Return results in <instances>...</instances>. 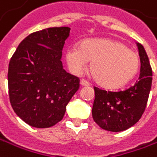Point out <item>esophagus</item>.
<instances>
[{
    "mask_svg": "<svg viewBox=\"0 0 157 157\" xmlns=\"http://www.w3.org/2000/svg\"><path fill=\"white\" fill-rule=\"evenodd\" d=\"M80 85H81V86H89L90 83H89L86 79L82 78V79H80Z\"/></svg>",
    "mask_w": 157,
    "mask_h": 157,
    "instance_id": "1",
    "label": "esophagus"
}]
</instances>
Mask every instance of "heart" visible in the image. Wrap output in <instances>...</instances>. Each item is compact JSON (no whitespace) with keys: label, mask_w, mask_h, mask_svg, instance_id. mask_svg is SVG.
Listing matches in <instances>:
<instances>
[{"label":"heart","mask_w":157,"mask_h":157,"mask_svg":"<svg viewBox=\"0 0 157 157\" xmlns=\"http://www.w3.org/2000/svg\"><path fill=\"white\" fill-rule=\"evenodd\" d=\"M67 62L71 70L81 74L90 64V73L103 87L115 89L124 86L137 74L139 57L124 43L111 39L86 40L80 47L67 51Z\"/></svg>","instance_id":"heart-1"}]
</instances>
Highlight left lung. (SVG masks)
<instances>
[{"label": "left lung", "mask_w": 157, "mask_h": 157, "mask_svg": "<svg viewBox=\"0 0 157 157\" xmlns=\"http://www.w3.org/2000/svg\"><path fill=\"white\" fill-rule=\"evenodd\" d=\"M141 61V73L136 83L125 90L111 91L94 87L95 99L92 118L102 128L122 131L136 124L145 111L152 87V67L149 58L140 43H137Z\"/></svg>", "instance_id": "left-lung-1"}]
</instances>
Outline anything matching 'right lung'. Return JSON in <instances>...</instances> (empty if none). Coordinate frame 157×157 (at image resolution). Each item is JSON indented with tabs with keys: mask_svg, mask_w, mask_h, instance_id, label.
Masks as SVG:
<instances>
[{
	"mask_svg": "<svg viewBox=\"0 0 157 157\" xmlns=\"http://www.w3.org/2000/svg\"><path fill=\"white\" fill-rule=\"evenodd\" d=\"M68 27L33 32L18 45L8 67V90L15 114L35 128H49L65 116L79 78L61 62Z\"/></svg>",
	"mask_w": 157,
	"mask_h": 157,
	"instance_id": "add662e5",
	"label": "right lung"
}]
</instances>
